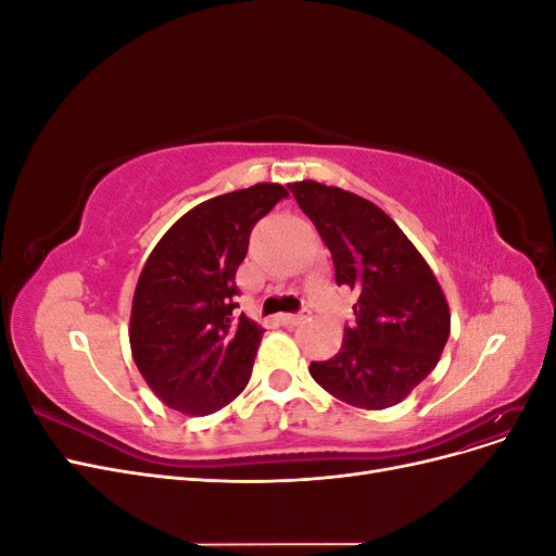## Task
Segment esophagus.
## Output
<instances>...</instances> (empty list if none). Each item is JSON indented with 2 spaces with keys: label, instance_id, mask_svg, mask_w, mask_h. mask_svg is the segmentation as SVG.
Masks as SVG:
<instances>
[{
  "label": "esophagus",
  "instance_id": "34e87169",
  "mask_svg": "<svg viewBox=\"0 0 556 556\" xmlns=\"http://www.w3.org/2000/svg\"><path fill=\"white\" fill-rule=\"evenodd\" d=\"M304 319H308V313H306V311H301V313H285V315H280V323H282L285 327H299L301 323H304Z\"/></svg>",
  "mask_w": 556,
  "mask_h": 556
}]
</instances>
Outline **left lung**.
I'll list each match as a JSON object with an SVG mask.
<instances>
[{
    "instance_id": "left-lung-1",
    "label": "left lung",
    "mask_w": 556,
    "mask_h": 556,
    "mask_svg": "<svg viewBox=\"0 0 556 556\" xmlns=\"http://www.w3.org/2000/svg\"><path fill=\"white\" fill-rule=\"evenodd\" d=\"M327 243L336 282L357 290L355 325L327 362H311L313 380L355 408L396 406L441 359L450 308L439 280L390 215L371 201L315 180L290 182Z\"/></svg>"
}]
</instances>
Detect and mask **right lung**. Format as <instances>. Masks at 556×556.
Segmentation results:
<instances>
[{"label":"right lung","instance_id":"right-lung-1","mask_svg":"<svg viewBox=\"0 0 556 556\" xmlns=\"http://www.w3.org/2000/svg\"><path fill=\"white\" fill-rule=\"evenodd\" d=\"M290 192L278 182L213 197L164 233L139 276L129 345L143 380L166 406L211 415L250 380L264 329L233 296L250 231Z\"/></svg>","mask_w":556,"mask_h":556}]
</instances>
